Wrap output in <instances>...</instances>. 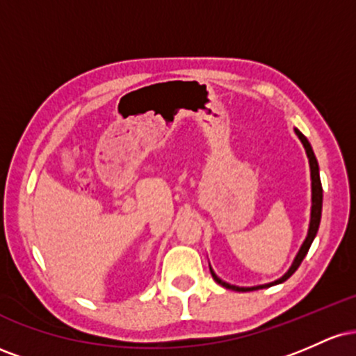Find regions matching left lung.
<instances>
[{"instance_id":"8db88e82","label":"left lung","mask_w":356,"mask_h":356,"mask_svg":"<svg viewBox=\"0 0 356 356\" xmlns=\"http://www.w3.org/2000/svg\"><path fill=\"white\" fill-rule=\"evenodd\" d=\"M295 134L298 136V138L301 140V144H303L305 150H306V155H308V162H309V175H312V214H309V226H308V234H306V238L303 241V244H301L300 251H298V254L295 259H293L291 266H289L288 271L284 273L283 276L280 277V280L276 281H271V283H266V284H257V286H236V284H229L226 283V281H222L220 277L216 275L214 269L211 268L209 264V269H211V275L214 277L216 283H219L220 286H224V288L227 289H232V291H254V289H261V288H269V286H275V284H280L283 283V281L288 280L289 276L293 275V273L296 271L298 268H300L301 261L305 259V256L308 254V249L312 246L314 236H316L318 232V227H320V220H321V206H323V189H321V181H320V167H318V161L316 157H314V152L312 149V144L308 142V138H306L303 134L300 132V130L295 129Z\"/></svg>"}]
</instances>
